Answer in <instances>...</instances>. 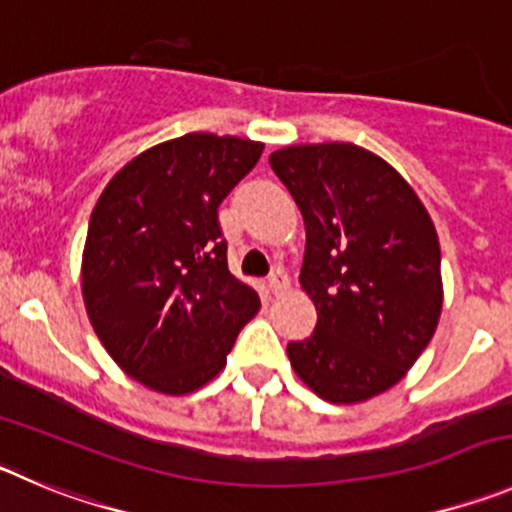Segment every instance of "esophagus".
<instances>
[{"label":"esophagus","instance_id":"esophagus-1","mask_svg":"<svg viewBox=\"0 0 512 512\" xmlns=\"http://www.w3.org/2000/svg\"><path fill=\"white\" fill-rule=\"evenodd\" d=\"M289 289V279H287V274H284V271L281 269H276L274 274L269 276V292L271 294H284Z\"/></svg>","mask_w":512,"mask_h":512}]
</instances>
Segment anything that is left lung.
Masks as SVG:
<instances>
[{
	"mask_svg": "<svg viewBox=\"0 0 512 512\" xmlns=\"http://www.w3.org/2000/svg\"><path fill=\"white\" fill-rule=\"evenodd\" d=\"M304 218L299 274L317 309L307 340L289 342L299 381L330 403H363L396 386L442 314V251L414 187L350 142L271 152Z\"/></svg>",
	"mask_w": 512,
	"mask_h": 512,
	"instance_id": "8db88e82",
	"label": "left lung"
}]
</instances>
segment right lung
<instances>
[{
	"instance_id": "right-lung-1",
	"label": "right lung",
	"mask_w": 512,
	"mask_h": 512,
	"mask_svg": "<svg viewBox=\"0 0 512 512\" xmlns=\"http://www.w3.org/2000/svg\"><path fill=\"white\" fill-rule=\"evenodd\" d=\"M264 144L192 131L154 144L103 187L81 261L88 320L129 378L185 396L225 368L256 317V289L228 271L218 205Z\"/></svg>"
}]
</instances>
